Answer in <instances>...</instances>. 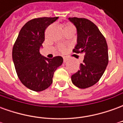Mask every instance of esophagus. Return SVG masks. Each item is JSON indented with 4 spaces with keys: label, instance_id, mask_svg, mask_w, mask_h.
<instances>
[{
    "label": "esophagus",
    "instance_id": "esophagus-1",
    "mask_svg": "<svg viewBox=\"0 0 123 123\" xmlns=\"http://www.w3.org/2000/svg\"><path fill=\"white\" fill-rule=\"evenodd\" d=\"M67 61H68V59H67V57H64L63 58V61H64V62H66Z\"/></svg>",
    "mask_w": 123,
    "mask_h": 123
}]
</instances>
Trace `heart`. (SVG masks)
<instances>
[{"label": "heart", "mask_w": 123, "mask_h": 123, "mask_svg": "<svg viewBox=\"0 0 123 123\" xmlns=\"http://www.w3.org/2000/svg\"><path fill=\"white\" fill-rule=\"evenodd\" d=\"M67 28H74V27L71 24L67 23V24H65L64 25V30L67 29ZM59 51H61V53H64V51H65V47H64V46H60L59 47Z\"/></svg>", "instance_id": "1"}]
</instances>
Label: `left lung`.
I'll return each instance as SVG.
<instances>
[{"label": "left lung", "mask_w": 123, "mask_h": 123, "mask_svg": "<svg viewBox=\"0 0 123 123\" xmlns=\"http://www.w3.org/2000/svg\"><path fill=\"white\" fill-rule=\"evenodd\" d=\"M77 29L76 53H84L80 69L72 75V83L79 88H89L99 80L109 62L108 48L105 38L95 24L86 18H69Z\"/></svg>", "instance_id": "8db88e82"}]
</instances>
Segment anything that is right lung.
Masks as SVG:
<instances>
[{"mask_svg":"<svg viewBox=\"0 0 123 123\" xmlns=\"http://www.w3.org/2000/svg\"><path fill=\"white\" fill-rule=\"evenodd\" d=\"M58 18L43 17L28 21L13 46L12 59L18 76L25 87L35 92L45 90L51 85L54 72L63 62L61 56L48 59L39 52L45 30Z\"/></svg>","mask_w":123,"mask_h":123,"instance_id":"1","label":"right lung"}]
</instances>
